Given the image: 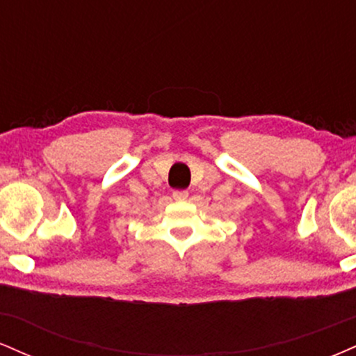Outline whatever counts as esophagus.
<instances>
[{"label": "esophagus", "mask_w": 356, "mask_h": 356, "mask_svg": "<svg viewBox=\"0 0 356 356\" xmlns=\"http://www.w3.org/2000/svg\"><path fill=\"white\" fill-rule=\"evenodd\" d=\"M187 195H189V192L184 191V189H175L172 192V197L175 199V201H186Z\"/></svg>", "instance_id": "34e87169"}]
</instances>
